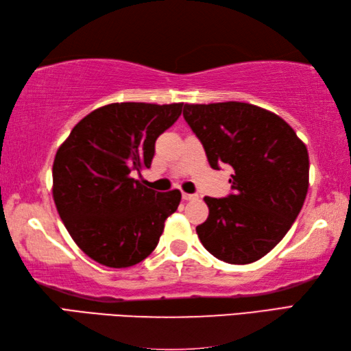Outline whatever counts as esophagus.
I'll return each instance as SVG.
<instances>
[{
    "label": "esophagus",
    "mask_w": 351,
    "mask_h": 351,
    "mask_svg": "<svg viewBox=\"0 0 351 351\" xmlns=\"http://www.w3.org/2000/svg\"><path fill=\"white\" fill-rule=\"evenodd\" d=\"M182 199L184 200H196L197 195H190V193H182Z\"/></svg>",
    "instance_id": "34e87169"
}]
</instances>
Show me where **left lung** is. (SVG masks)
Masks as SVG:
<instances>
[{
	"instance_id": "left-lung-1",
	"label": "left lung",
	"mask_w": 351,
	"mask_h": 351,
	"mask_svg": "<svg viewBox=\"0 0 351 351\" xmlns=\"http://www.w3.org/2000/svg\"><path fill=\"white\" fill-rule=\"evenodd\" d=\"M184 119L213 169H234L232 195L205 196L196 228L204 247L228 264H250L276 247L299 215L309 187V155L278 114L245 102L185 104Z\"/></svg>"
}]
</instances>
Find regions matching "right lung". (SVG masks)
<instances>
[{
  "label": "right lung",
  "instance_id": "obj_1",
  "mask_svg": "<svg viewBox=\"0 0 351 351\" xmlns=\"http://www.w3.org/2000/svg\"><path fill=\"white\" fill-rule=\"evenodd\" d=\"M184 104L114 102L73 126L52 164V197L72 240L111 268L141 263L158 244L181 191L147 189L132 171L151 167L155 140Z\"/></svg>",
  "mask_w": 351,
  "mask_h": 351
}]
</instances>
